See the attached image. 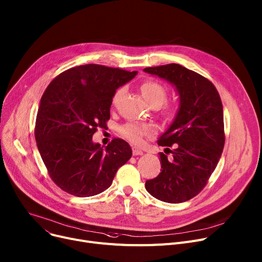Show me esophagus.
<instances>
[{
	"mask_svg": "<svg viewBox=\"0 0 262 262\" xmlns=\"http://www.w3.org/2000/svg\"><path fill=\"white\" fill-rule=\"evenodd\" d=\"M133 155L134 156H140V155H143V150L140 149L139 147H133Z\"/></svg>",
	"mask_w": 262,
	"mask_h": 262,
	"instance_id": "esophagus-1",
	"label": "esophagus"
}]
</instances>
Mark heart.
<instances>
[{"mask_svg": "<svg viewBox=\"0 0 262 262\" xmlns=\"http://www.w3.org/2000/svg\"><path fill=\"white\" fill-rule=\"evenodd\" d=\"M140 91L143 98L150 104V105L160 106L167 96L166 86L162 82L154 79L144 81L140 86ZM122 94H123V90L122 89L116 91L113 97L114 104L118 102ZM119 130L122 136L128 139L133 143H140L144 136H149L154 133V128L150 125L139 124L135 123V122H130V123H126L125 125L121 126Z\"/></svg>", "mask_w": 262, "mask_h": 262, "instance_id": "b5f03b06", "label": "heart"}]
</instances>
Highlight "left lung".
<instances>
[{"instance_id":"8db88e82","label":"left lung","mask_w":262,"mask_h":262,"mask_svg":"<svg viewBox=\"0 0 262 262\" xmlns=\"http://www.w3.org/2000/svg\"><path fill=\"white\" fill-rule=\"evenodd\" d=\"M143 71L171 83L180 100L175 119L158 140L166 146L165 154L160 152L162 170L145 182V188L158 200L184 202L203 189L221 157L225 142L222 102L210 80L182 65L171 63Z\"/></svg>"}]
</instances>
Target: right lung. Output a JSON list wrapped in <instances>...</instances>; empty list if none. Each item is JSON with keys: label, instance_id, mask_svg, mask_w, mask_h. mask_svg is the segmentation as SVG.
I'll list each match as a JSON object with an SVG mask.
<instances>
[{"label": "right lung", "instance_id": "1", "mask_svg": "<svg viewBox=\"0 0 262 262\" xmlns=\"http://www.w3.org/2000/svg\"><path fill=\"white\" fill-rule=\"evenodd\" d=\"M137 72L99 64L69 68L52 80L39 106L34 137L50 178L77 197L107 189L119 167L132 157L122 139L104 148L93 142L98 127L106 126L113 97Z\"/></svg>", "mask_w": 262, "mask_h": 262}]
</instances>
